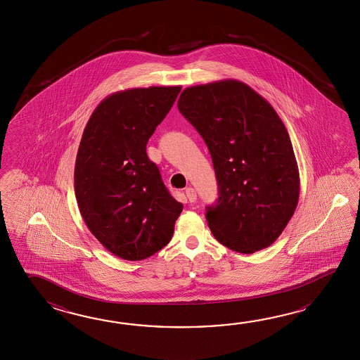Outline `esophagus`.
<instances>
[{
  "label": "esophagus",
  "mask_w": 360,
  "mask_h": 360,
  "mask_svg": "<svg viewBox=\"0 0 360 360\" xmlns=\"http://www.w3.org/2000/svg\"><path fill=\"white\" fill-rule=\"evenodd\" d=\"M185 194H186V198H188V200H189L191 203H194V202L197 200V193H195V191H194L193 188H186Z\"/></svg>",
  "instance_id": "obj_1"
}]
</instances>
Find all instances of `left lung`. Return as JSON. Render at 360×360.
Wrapping results in <instances>:
<instances>
[{"mask_svg":"<svg viewBox=\"0 0 360 360\" xmlns=\"http://www.w3.org/2000/svg\"><path fill=\"white\" fill-rule=\"evenodd\" d=\"M177 108L212 157L219 199L206 219L214 237L245 255L273 245L300 195L291 139L274 108L237 79L188 87Z\"/></svg>","mask_w":360,"mask_h":360,"instance_id":"obj_1","label":"left lung"}]
</instances>
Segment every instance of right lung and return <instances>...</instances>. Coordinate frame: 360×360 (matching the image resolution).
I'll use <instances>...</instances> for the list:
<instances>
[{
    "instance_id": "add662e5",
    "label": "right lung",
    "mask_w": 360,
    "mask_h": 360,
    "mask_svg": "<svg viewBox=\"0 0 360 360\" xmlns=\"http://www.w3.org/2000/svg\"><path fill=\"white\" fill-rule=\"evenodd\" d=\"M181 86L109 95L92 112L77 152L75 191L87 228L108 251L139 261L169 243L183 205L171 197L146 143Z\"/></svg>"
}]
</instances>
